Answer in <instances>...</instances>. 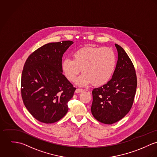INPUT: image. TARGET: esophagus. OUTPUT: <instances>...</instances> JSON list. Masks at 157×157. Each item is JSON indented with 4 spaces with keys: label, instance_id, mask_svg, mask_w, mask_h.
Here are the masks:
<instances>
[{
    "label": "esophagus",
    "instance_id": "esophagus-1",
    "mask_svg": "<svg viewBox=\"0 0 157 157\" xmlns=\"http://www.w3.org/2000/svg\"><path fill=\"white\" fill-rule=\"evenodd\" d=\"M82 91H84V90L80 89V88H76V90H75V93H81Z\"/></svg>",
    "mask_w": 157,
    "mask_h": 157
}]
</instances>
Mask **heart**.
I'll list each match as a JSON object with an SVG mask.
<instances>
[{"label": "heart", "instance_id": "obj_1", "mask_svg": "<svg viewBox=\"0 0 157 157\" xmlns=\"http://www.w3.org/2000/svg\"><path fill=\"white\" fill-rule=\"evenodd\" d=\"M73 57L62 61L61 70L65 77L73 81L82 69L84 73L76 80L80 86L91 83L95 86L104 85L111 78L116 64L115 53L109 48L87 46L76 51Z\"/></svg>", "mask_w": 157, "mask_h": 157}]
</instances>
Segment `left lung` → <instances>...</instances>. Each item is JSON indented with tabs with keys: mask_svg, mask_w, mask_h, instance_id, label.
Wrapping results in <instances>:
<instances>
[{
	"mask_svg": "<svg viewBox=\"0 0 157 157\" xmlns=\"http://www.w3.org/2000/svg\"><path fill=\"white\" fill-rule=\"evenodd\" d=\"M115 46L118 58L112 78L103 86L93 89L91 107L97 121L109 124L121 120L130 111L137 85L131 60L121 46Z\"/></svg>",
	"mask_w": 157,
	"mask_h": 157,
	"instance_id": "1",
	"label": "left lung"
}]
</instances>
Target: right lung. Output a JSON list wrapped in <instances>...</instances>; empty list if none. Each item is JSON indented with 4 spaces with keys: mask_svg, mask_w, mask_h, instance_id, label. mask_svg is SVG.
<instances>
[{
    "mask_svg": "<svg viewBox=\"0 0 157 157\" xmlns=\"http://www.w3.org/2000/svg\"><path fill=\"white\" fill-rule=\"evenodd\" d=\"M73 43L63 41L44 44L25 62L21 97L28 111L40 122H58L69 110L67 104L76 88L63 75L61 63L63 54Z\"/></svg>",
    "mask_w": 157,
    "mask_h": 157,
    "instance_id": "1",
    "label": "right lung"
}]
</instances>
